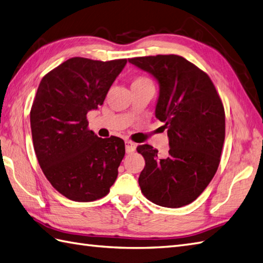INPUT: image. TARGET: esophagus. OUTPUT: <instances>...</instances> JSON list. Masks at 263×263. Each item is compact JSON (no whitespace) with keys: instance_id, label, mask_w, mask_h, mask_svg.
I'll return each instance as SVG.
<instances>
[{"instance_id":"obj_1","label":"esophagus","mask_w":263,"mask_h":263,"mask_svg":"<svg viewBox=\"0 0 263 263\" xmlns=\"http://www.w3.org/2000/svg\"><path fill=\"white\" fill-rule=\"evenodd\" d=\"M125 147H126V153L130 154V153H134V152H135L136 144L133 143L132 141H126L125 142Z\"/></svg>"}]
</instances>
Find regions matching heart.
<instances>
[{"instance_id": "obj_1", "label": "heart", "mask_w": 263, "mask_h": 263, "mask_svg": "<svg viewBox=\"0 0 263 263\" xmlns=\"http://www.w3.org/2000/svg\"><path fill=\"white\" fill-rule=\"evenodd\" d=\"M144 84H152L151 81L147 78H144V77H138L135 78L133 80L132 82V87L134 86H139V85H144Z\"/></svg>"}]
</instances>
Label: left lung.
Listing matches in <instances>:
<instances>
[{
  "mask_svg": "<svg viewBox=\"0 0 263 263\" xmlns=\"http://www.w3.org/2000/svg\"><path fill=\"white\" fill-rule=\"evenodd\" d=\"M159 83L155 117L167 129L168 154L139 145L145 159L138 183L156 205L179 208L192 202L214 178L225 139L223 103L208 75L178 55L128 60Z\"/></svg>",
  "mask_w": 263,
  "mask_h": 263,
  "instance_id": "obj_1",
  "label": "left lung"
}]
</instances>
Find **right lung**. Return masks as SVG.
Listing matches in <instances>:
<instances>
[{
	"label": "right lung",
	"instance_id": "obj_1",
	"mask_svg": "<svg viewBox=\"0 0 263 263\" xmlns=\"http://www.w3.org/2000/svg\"><path fill=\"white\" fill-rule=\"evenodd\" d=\"M126 64L73 57L40 81L30 111L33 148L45 177L68 199H100L118 176L124 141L98 137L86 114L102 106Z\"/></svg>",
	"mask_w": 263,
	"mask_h": 263
}]
</instances>
